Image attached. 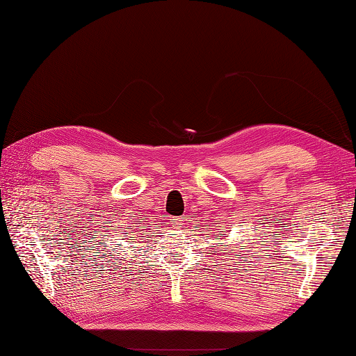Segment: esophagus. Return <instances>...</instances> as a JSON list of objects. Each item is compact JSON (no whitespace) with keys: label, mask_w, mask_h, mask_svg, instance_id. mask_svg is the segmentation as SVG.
I'll use <instances>...</instances> for the list:
<instances>
[{"label":"esophagus","mask_w":356,"mask_h":356,"mask_svg":"<svg viewBox=\"0 0 356 356\" xmlns=\"http://www.w3.org/2000/svg\"><path fill=\"white\" fill-rule=\"evenodd\" d=\"M183 221H184L183 218H175V220H170V224L175 229H179L181 226H183Z\"/></svg>","instance_id":"obj_1"}]
</instances>
